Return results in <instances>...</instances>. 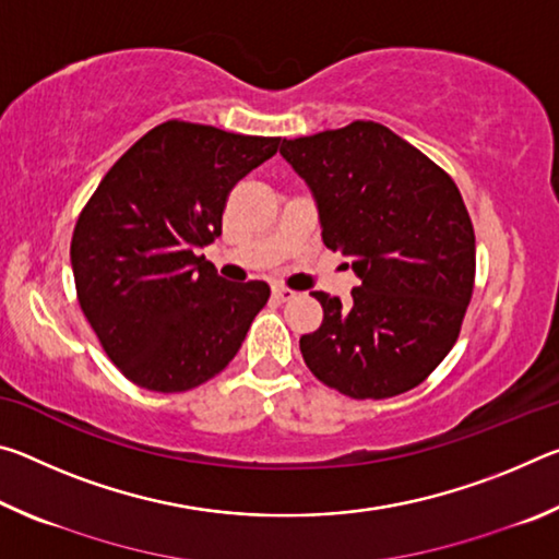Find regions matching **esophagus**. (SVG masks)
Listing matches in <instances>:
<instances>
[{"instance_id": "1", "label": "esophagus", "mask_w": 559, "mask_h": 559, "mask_svg": "<svg viewBox=\"0 0 559 559\" xmlns=\"http://www.w3.org/2000/svg\"><path fill=\"white\" fill-rule=\"evenodd\" d=\"M293 298H296V290L283 288V286L273 288V300H276V302H288V300H293Z\"/></svg>"}]
</instances>
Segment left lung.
<instances>
[{
	"instance_id": "left-lung-1",
	"label": "left lung",
	"mask_w": 559,
	"mask_h": 559,
	"mask_svg": "<svg viewBox=\"0 0 559 559\" xmlns=\"http://www.w3.org/2000/svg\"><path fill=\"white\" fill-rule=\"evenodd\" d=\"M316 197L323 241L353 263V302L316 290L323 325L300 337L308 370L353 400H386L437 370L461 333L476 236L459 187L372 120L283 140Z\"/></svg>"
}]
</instances>
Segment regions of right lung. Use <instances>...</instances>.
Returning a JSON list of instances; mask_svg holds the SVG:
<instances>
[{
    "label": "right lung",
    "instance_id": "obj_1",
    "mask_svg": "<svg viewBox=\"0 0 559 559\" xmlns=\"http://www.w3.org/2000/svg\"><path fill=\"white\" fill-rule=\"evenodd\" d=\"M278 143L167 120L108 169L83 206L71 239L75 293L130 382L187 392L239 353L271 288L226 283L197 249L222 234L226 197Z\"/></svg>",
    "mask_w": 559,
    "mask_h": 559
}]
</instances>
